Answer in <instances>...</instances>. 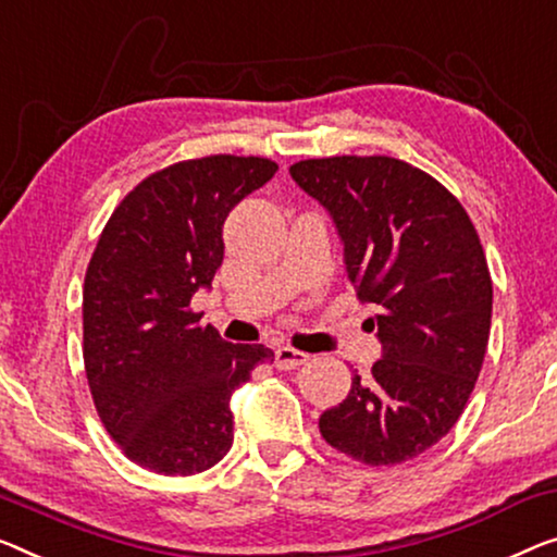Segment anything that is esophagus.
<instances>
[{
	"label": "esophagus",
	"instance_id": "34e87169",
	"mask_svg": "<svg viewBox=\"0 0 557 557\" xmlns=\"http://www.w3.org/2000/svg\"><path fill=\"white\" fill-rule=\"evenodd\" d=\"M307 358H310V355L295 350V347H277L275 350V364L280 370L300 368V364L307 362Z\"/></svg>",
	"mask_w": 557,
	"mask_h": 557
}]
</instances>
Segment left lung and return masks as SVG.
<instances>
[{"mask_svg": "<svg viewBox=\"0 0 557 557\" xmlns=\"http://www.w3.org/2000/svg\"><path fill=\"white\" fill-rule=\"evenodd\" d=\"M289 174L335 220L383 343L320 435L370 468L418 458L450 433L483 368L493 280L478 230L450 189L395 157L300 160Z\"/></svg>", "mask_w": 557, "mask_h": 557, "instance_id": "8db88e82", "label": "left lung"}]
</instances>
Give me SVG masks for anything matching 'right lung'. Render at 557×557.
<instances>
[{"instance_id": "add662e5", "label": "right lung", "mask_w": 557, "mask_h": 557, "mask_svg": "<svg viewBox=\"0 0 557 557\" xmlns=\"http://www.w3.org/2000/svg\"><path fill=\"white\" fill-rule=\"evenodd\" d=\"M268 157L210 154L157 170L124 195L99 235L82 289V355L107 433L139 468L195 475L232 445L230 395L272 360L232 345L193 297L222 264V225L272 180Z\"/></svg>"}]
</instances>
